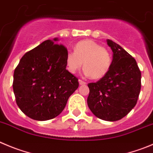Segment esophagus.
Here are the masks:
<instances>
[{"mask_svg":"<svg viewBox=\"0 0 153 153\" xmlns=\"http://www.w3.org/2000/svg\"><path fill=\"white\" fill-rule=\"evenodd\" d=\"M78 82H79V85H86V82L84 81H82V80L79 79L78 80Z\"/></svg>","mask_w":153,"mask_h":153,"instance_id":"obj_1","label":"esophagus"}]
</instances>
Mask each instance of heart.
<instances>
[{
    "mask_svg": "<svg viewBox=\"0 0 153 153\" xmlns=\"http://www.w3.org/2000/svg\"><path fill=\"white\" fill-rule=\"evenodd\" d=\"M85 74L94 79L103 78L112 66L109 52L96 41L86 39L77 43L75 52L69 51L65 57V65L70 73H75L83 65Z\"/></svg>",
    "mask_w": 153,
    "mask_h": 153,
    "instance_id": "obj_1",
    "label": "heart"
}]
</instances>
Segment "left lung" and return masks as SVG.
Here are the masks:
<instances>
[{
  "label": "left lung",
  "instance_id": "1",
  "mask_svg": "<svg viewBox=\"0 0 153 153\" xmlns=\"http://www.w3.org/2000/svg\"><path fill=\"white\" fill-rule=\"evenodd\" d=\"M107 44L112 53L109 72L95 83H89L88 105L95 116L115 122L135 106L141 88V72L134 57L111 40Z\"/></svg>",
  "mask_w": 153,
  "mask_h": 153
}]
</instances>
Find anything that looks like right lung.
<instances>
[{
  "instance_id": "add662e5",
  "label": "right lung",
  "mask_w": 153,
  "mask_h": 153,
  "mask_svg": "<svg viewBox=\"0 0 153 153\" xmlns=\"http://www.w3.org/2000/svg\"><path fill=\"white\" fill-rule=\"evenodd\" d=\"M58 38L47 40L24 54L13 74L16 101L25 115L37 121L59 115L78 80L66 69L68 53Z\"/></svg>"
}]
</instances>
